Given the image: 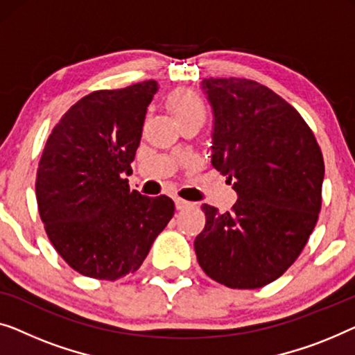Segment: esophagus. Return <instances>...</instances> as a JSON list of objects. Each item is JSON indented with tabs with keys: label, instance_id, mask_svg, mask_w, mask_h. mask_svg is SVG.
I'll list each match as a JSON object with an SVG mask.
<instances>
[{
	"label": "esophagus",
	"instance_id": "34e87169",
	"mask_svg": "<svg viewBox=\"0 0 355 355\" xmlns=\"http://www.w3.org/2000/svg\"><path fill=\"white\" fill-rule=\"evenodd\" d=\"M189 206H191V202L184 201V199H182V198H175V207H177V211H183V209H187V207H189Z\"/></svg>",
	"mask_w": 355,
	"mask_h": 355
}]
</instances>
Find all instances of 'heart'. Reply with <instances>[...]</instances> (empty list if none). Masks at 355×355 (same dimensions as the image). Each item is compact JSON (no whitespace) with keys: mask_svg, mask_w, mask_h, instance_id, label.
Returning <instances> with one entry per match:
<instances>
[{"mask_svg":"<svg viewBox=\"0 0 355 355\" xmlns=\"http://www.w3.org/2000/svg\"><path fill=\"white\" fill-rule=\"evenodd\" d=\"M167 107L180 127L187 123H204L207 117V107L201 94L194 89L182 88L173 92L167 99Z\"/></svg>","mask_w":355,"mask_h":355,"instance_id":"1","label":"heart"}]
</instances>
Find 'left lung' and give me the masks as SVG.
I'll use <instances>...</instances> for the list:
<instances>
[{
    "label": "left lung",
    "mask_w": 355,
    "mask_h": 355,
    "mask_svg": "<svg viewBox=\"0 0 355 355\" xmlns=\"http://www.w3.org/2000/svg\"><path fill=\"white\" fill-rule=\"evenodd\" d=\"M212 106V166L238 194L232 211L202 204L199 266L228 288L282 277L307 244L322 207L325 164L312 130L270 88L246 78H204Z\"/></svg>",
    "instance_id": "left-lung-1"
}]
</instances>
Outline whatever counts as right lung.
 I'll return each instance as SVG.
<instances>
[{"label": "right lung", "mask_w": 355, "mask_h": 355, "mask_svg": "<svg viewBox=\"0 0 355 355\" xmlns=\"http://www.w3.org/2000/svg\"><path fill=\"white\" fill-rule=\"evenodd\" d=\"M157 82L99 89L80 99L53 128L38 164V212L54 249L85 277L137 272L175 211L128 180Z\"/></svg>", "instance_id": "right-lung-1"}]
</instances>
